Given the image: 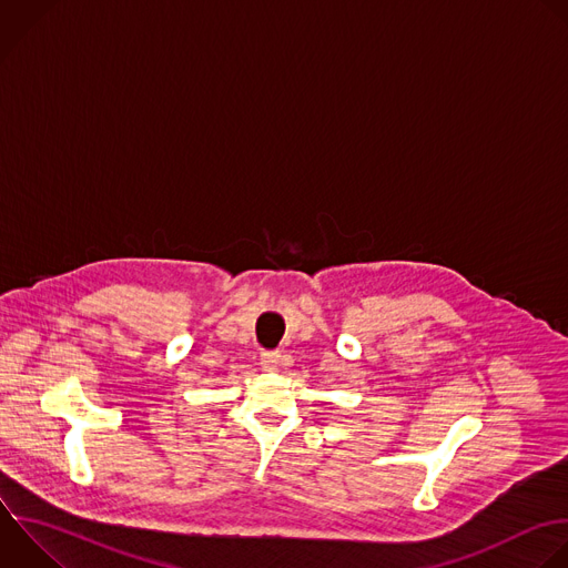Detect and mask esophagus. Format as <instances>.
Listing matches in <instances>:
<instances>
[{
    "label": "esophagus",
    "mask_w": 568,
    "mask_h": 568,
    "mask_svg": "<svg viewBox=\"0 0 568 568\" xmlns=\"http://www.w3.org/2000/svg\"><path fill=\"white\" fill-rule=\"evenodd\" d=\"M278 363H281V352H278V349H263V352H261V365H263V369L272 372V369L278 367Z\"/></svg>",
    "instance_id": "1"
}]
</instances>
